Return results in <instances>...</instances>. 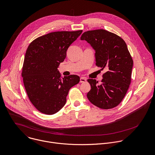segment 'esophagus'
I'll return each mask as SVG.
<instances>
[{
  "label": "esophagus",
  "instance_id": "obj_1",
  "mask_svg": "<svg viewBox=\"0 0 155 155\" xmlns=\"http://www.w3.org/2000/svg\"><path fill=\"white\" fill-rule=\"evenodd\" d=\"M86 81V78L84 77H81L80 80V83H84Z\"/></svg>",
  "mask_w": 155,
  "mask_h": 155
}]
</instances>
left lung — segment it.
<instances>
[{"instance_id": "1", "label": "left lung", "mask_w": 155, "mask_h": 155, "mask_svg": "<svg viewBox=\"0 0 155 155\" xmlns=\"http://www.w3.org/2000/svg\"><path fill=\"white\" fill-rule=\"evenodd\" d=\"M95 50L96 65L107 72L101 83L88 79L91 90L87 97L95 106L104 110L117 107L124 98L131 83L133 61L125 42L120 36L104 29L85 31L80 38Z\"/></svg>"}]
</instances>
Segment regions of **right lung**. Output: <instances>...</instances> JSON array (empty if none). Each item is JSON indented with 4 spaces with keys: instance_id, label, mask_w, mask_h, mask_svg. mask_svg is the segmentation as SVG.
<instances>
[{
    "instance_id": "obj_1",
    "label": "right lung",
    "mask_w": 155,
    "mask_h": 155,
    "mask_svg": "<svg viewBox=\"0 0 155 155\" xmlns=\"http://www.w3.org/2000/svg\"><path fill=\"white\" fill-rule=\"evenodd\" d=\"M82 30L55 31L33 41L26 51L22 71L24 84L33 106L51 115L66 104L69 89L80 81L76 75L61 78L58 68L66 57L71 44Z\"/></svg>"
}]
</instances>
